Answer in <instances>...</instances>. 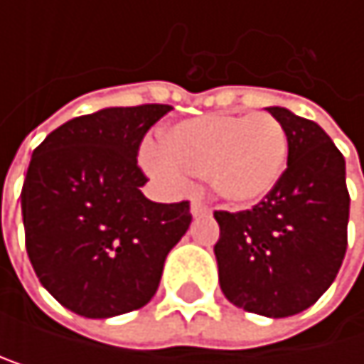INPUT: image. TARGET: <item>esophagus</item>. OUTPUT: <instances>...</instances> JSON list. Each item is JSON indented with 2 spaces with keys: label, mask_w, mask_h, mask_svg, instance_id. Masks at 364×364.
Masks as SVG:
<instances>
[{
  "label": "esophagus",
  "mask_w": 364,
  "mask_h": 364,
  "mask_svg": "<svg viewBox=\"0 0 364 364\" xmlns=\"http://www.w3.org/2000/svg\"><path fill=\"white\" fill-rule=\"evenodd\" d=\"M191 213H193V217H204V215L210 213V208L202 202V199H193V202H191Z\"/></svg>",
  "instance_id": "obj_1"
}]
</instances>
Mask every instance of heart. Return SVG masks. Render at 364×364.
<instances>
[{
  "label": "heart",
  "mask_w": 364,
  "mask_h": 364,
  "mask_svg": "<svg viewBox=\"0 0 364 364\" xmlns=\"http://www.w3.org/2000/svg\"><path fill=\"white\" fill-rule=\"evenodd\" d=\"M287 151L282 123L267 112L204 114L169 128L165 147L147 145L143 165L169 191H186L193 173H208L221 199L245 206L274 191Z\"/></svg>",
  "instance_id": "heart-1"
}]
</instances>
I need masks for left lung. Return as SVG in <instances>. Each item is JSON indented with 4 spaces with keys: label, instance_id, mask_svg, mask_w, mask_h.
Listing matches in <instances>:
<instances>
[{
    "label": "left lung",
    "instance_id": "1",
    "mask_svg": "<svg viewBox=\"0 0 364 364\" xmlns=\"http://www.w3.org/2000/svg\"><path fill=\"white\" fill-rule=\"evenodd\" d=\"M287 132V169L252 210H217L223 295L247 313L291 317L334 282L348 250L345 158L311 119L267 108Z\"/></svg>",
    "mask_w": 364,
    "mask_h": 364
}]
</instances>
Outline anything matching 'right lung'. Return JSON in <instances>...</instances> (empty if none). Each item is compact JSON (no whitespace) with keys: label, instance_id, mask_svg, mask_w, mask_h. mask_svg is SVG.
Returning <instances> with one entry per match:
<instances>
[{"label":"right lung","instance_id":"right-lung-1","mask_svg":"<svg viewBox=\"0 0 364 364\" xmlns=\"http://www.w3.org/2000/svg\"><path fill=\"white\" fill-rule=\"evenodd\" d=\"M167 104L104 108L32 151L21 191L26 250L41 284L71 313L108 319L143 308L191 225L188 202L156 204L136 156Z\"/></svg>","mask_w":364,"mask_h":364}]
</instances>
